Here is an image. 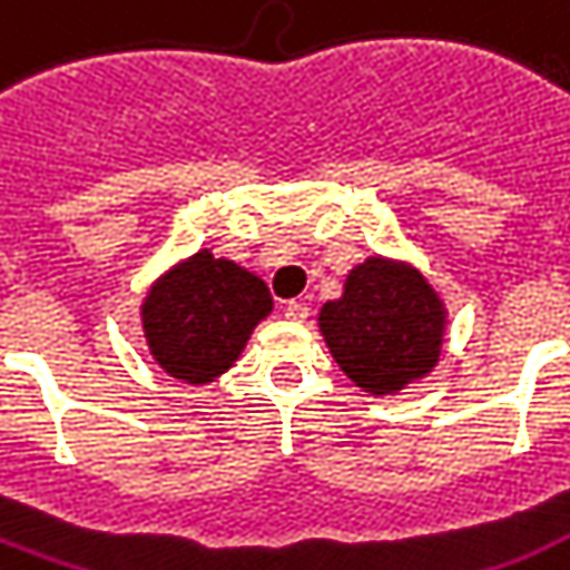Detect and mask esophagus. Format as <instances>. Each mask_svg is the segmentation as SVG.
Here are the masks:
<instances>
[{
	"label": "esophagus",
	"instance_id": "obj_1",
	"mask_svg": "<svg viewBox=\"0 0 570 570\" xmlns=\"http://www.w3.org/2000/svg\"><path fill=\"white\" fill-rule=\"evenodd\" d=\"M307 313H311V307L304 302H286L284 304V316L286 320H293V322H304L307 320Z\"/></svg>",
	"mask_w": 570,
	"mask_h": 570
}]
</instances>
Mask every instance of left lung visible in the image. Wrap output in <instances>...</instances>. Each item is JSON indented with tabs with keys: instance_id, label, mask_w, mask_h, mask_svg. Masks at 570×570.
<instances>
[{
	"instance_id": "8db88e82",
	"label": "left lung",
	"mask_w": 570,
	"mask_h": 570,
	"mask_svg": "<svg viewBox=\"0 0 570 570\" xmlns=\"http://www.w3.org/2000/svg\"><path fill=\"white\" fill-rule=\"evenodd\" d=\"M320 328L340 370L381 396L438 364L443 311L420 272L373 257L348 275L340 302L322 307Z\"/></svg>"
}]
</instances>
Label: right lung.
Wrapping results in <instances>:
<instances>
[{"mask_svg":"<svg viewBox=\"0 0 570 570\" xmlns=\"http://www.w3.org/2000/svg\"><path fill=\"white\" fill-rule=\"evenodd\" d=\"M268 311L272 295L257 275L200 250L150 289L145 334L165 373L204 384L239 357Z\"/></svg>","mask_w":570,"mask_h":570,"instance_id":"obj_1","label":"right lung"}]
</instances>
